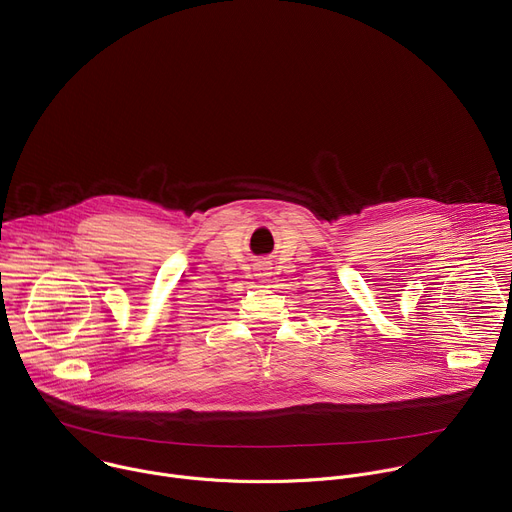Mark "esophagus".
Here are the masks:
<instances>
[{
    "label": "esophagus",
    "mask_w": 512,
    "mask_h": 512,
    "mask_svg": "<svg viewBox=\"0 0 512 512\" xmlns=\"http://www.w3.org/2000/svg\"><path fill=\"white\" fill-rule=\"evenodd\" d=\"M266 270H268V268H258V276H260V278H266V276L270 274V272H266Z\"/></svg>",
    "instance_id": "34e87169"
}]
</instances>
